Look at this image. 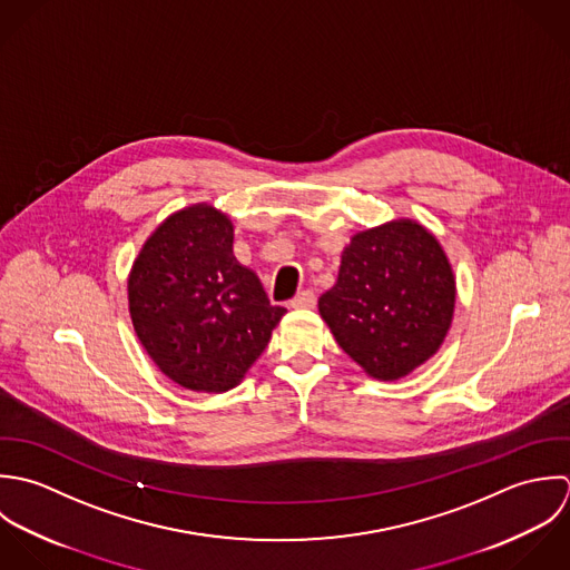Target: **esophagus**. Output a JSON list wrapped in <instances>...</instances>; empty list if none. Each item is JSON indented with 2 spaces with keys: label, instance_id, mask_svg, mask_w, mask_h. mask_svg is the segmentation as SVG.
I'll return each mask as SVG.
<instances>
[{
  "label": "esophagus",
  "instance_id": "1",
  "mask_svg": "<svg viewBox=\"0 0 570 570\" xmlns=\"http://www.w3.org/2000/svg\"><path fill=\"white\" fill-rule=\"evenodd\" d=\"M293 308H313L315 306V293L313 291H302L295 299H291Z\"/></svg>",
  "mask_w": 570,
  "mask_h": 570
}]
</instances>
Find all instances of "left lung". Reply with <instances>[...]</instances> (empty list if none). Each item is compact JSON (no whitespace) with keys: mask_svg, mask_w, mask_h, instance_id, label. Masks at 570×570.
<instances>
[{"mask_svg":"<svg viewBox=\"0 0 570 570\" xmlns=\"http://www.w3.org/2000/svg\"><path fill=\"white\" fill-rule=\"evenodd\" d=\"M454 302V273L439 239L414 220H394L352 237L320 313L370 376L396 381L436 354Z\"/></svg>","mask_w":570,"mask_h":570,"instance_id":"8db88e82","label":"left lung"}]
</instances>
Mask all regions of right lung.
I'll return each instance as SVG.
<instances>
[{
	"label": "right lung",
	"mask_w": 570,
	"mask_h": 570,
	"mask_svg": "<svg viewBox=\"0 0 570 570\" xmlns=\"http://www.w3.org/2000/svg\"><path fill=\"white\" fill-rule=\"evenodd\" d=\"M129 315L147 354L174 383L227 392L268 345L286 308L233 257V225L209 205L169 216L142 244Z\"/></svg>",
	"instance_id": "1"
}]
</instances>
